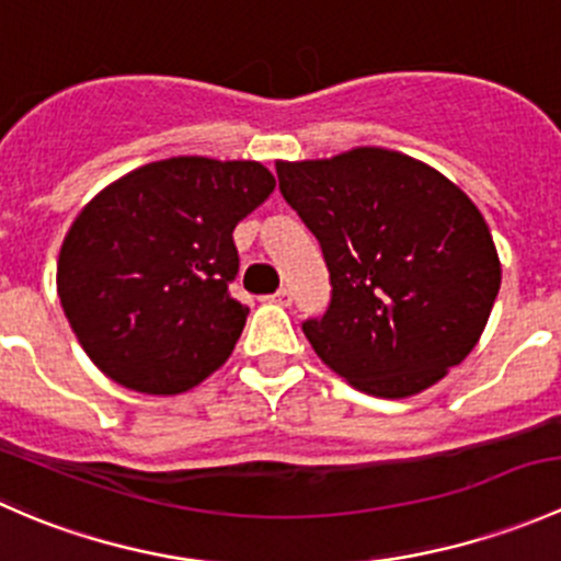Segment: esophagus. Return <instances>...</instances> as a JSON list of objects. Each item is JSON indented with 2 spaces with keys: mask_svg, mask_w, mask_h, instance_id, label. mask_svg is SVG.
I'll list each match as a JSON object with an SVG mask.
<instances>
[{
  "mask_svg": "<svg viewBox=\"0 0 561 561\" xmlns=\"http://www.w3.org/2000/svg\"><path fill=\"white\" fill-rule=\"evenodd\" d=\"M268 301L282 304V307H290V304H293V293L287 290V287H279V290H276L274 296H268Z\"/></svg>",
  "mask_w": 561,
  "mask_h": 561,
  "instance_id": "34e87169",
  "label": "esophagus"
}]
</instances>
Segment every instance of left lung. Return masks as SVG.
I'll return each instance as SVG.
<instances>
[{"instance_id": "left-lung-1", "label": "left lung", "mask_w": 561, "mask_h": 561, "mask_svg": "<svg viewBox=\"0 0 561 561\" xmlns=\"http://www.w3.org/2000/svg\"><path fill=\"white\" fill-rule=\"evenodd\" d=\"M276 175L322 249L331 301L301 328L336 375L401 399L472 353L502 271L489 225L456 184L386 149L279 162Z\"/></svg>"}]
</instances>
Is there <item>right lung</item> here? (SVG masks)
Returning <instances> with one entry per match:
<instances>
[{"mask_svg": "<svg viewBox=\"0 0 561 561\" xmlns=\"http://www.w3.org/2000/svg\"><path fill=\"white\" fill-rule=\"evenodd\" d=\"M274 186L260 162L173 157L122 175L78 214L56 287L103 375L171 396L230 358L249 314L230 296L233 230Z\"/></svg>", "mask_w": 561, "mask_h": 561, "instance_id": "1", "label": "right lung"}]
</instances>
